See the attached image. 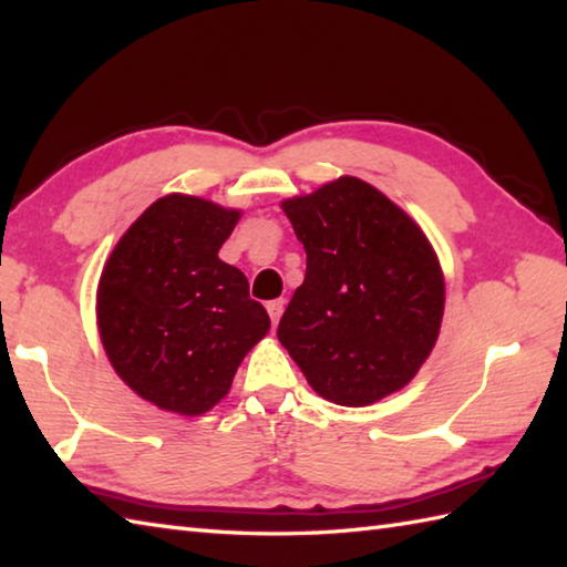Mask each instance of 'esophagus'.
Here are the masks:
<instances>
[{
  "label": "esophagus",
  "mask_w": 567,
  "mask_h": 567,
  "mask_svg": "<svg viewBox=\"0 0 567 567\" xmlns=\"http://www.w3.org/2000/svg\"><path fill=\"white\" fill-rule=\"evenodd\" d=\"M265 307H268V315L272 319V327H277V321H280L282 309H285V299H272V302H268Z\"/></svg>",
  "instance_id": "esophagus-1"
}]
</instances>
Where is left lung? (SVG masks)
Masks as SVG:
<instances>
[{
	"instance_id": "8db88e82",
	"label": "left lung",
	"mask_w": 567,
	"mask_h": 567,
	"mask_svg": "<svg viewBox=\"0 0 567 567\" xmlns=\"http://www.w3.org/2000/svg\"><path fill=\"white\" fill-rule=\"evenodd\" d=\"M282 209L305 244L307 275L277 339L336 404L365 406L402 390L429 358L443 317V275L426 236L358 177Z\"/></svg>"
}]
</instances>
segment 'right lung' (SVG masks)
I'll return each instance as SVG.
<instances>
[{"instance_id":"1","label":"right lung","mask_w":567,"mask_h":567,"mask_svg":"<svg viewBox=\"0 0 567 567\" xmlns=\"http://www.w3.org/2000/svg\"><path fill=\"white\" fill-rule=\"evenodd\" d=\"M238 216L207 199L167 195L138 216L104 265V351L118 378L165 412H209L270 329L246 275L219 260Z\"/></svg>"}]
</instances>
